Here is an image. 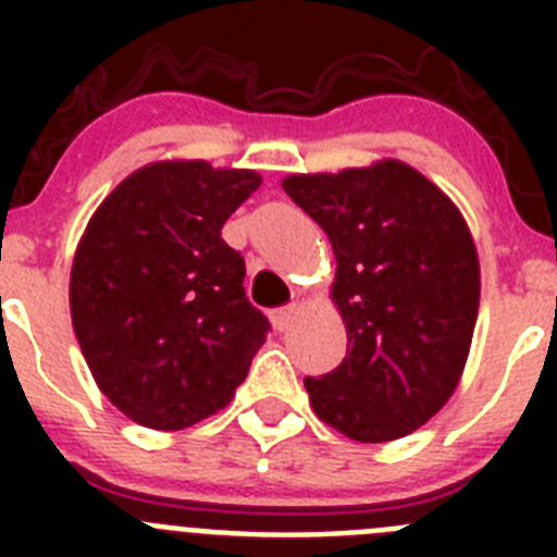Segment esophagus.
<instances>
[{
  "label": "esophagus",
  "mask_w": 557,
  "mask_h": 557,
  "mask_svg": "<svg viewBox=\"0 0 557 557\" xmlns=\"http://www.w3.org/2000/svg\"><path fill=\"white\" fill-rule=\"evenodd\" d=\"M295 314H298V307H295V304H289V307H282V309H275V312H273V326L278 329V332H287V329L293 326Z\"/></svg>",
  "instance_id": "34e87169"
}]
</instances>
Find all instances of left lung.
Here are the masks:
<instances>
[{"label":"left lung","instance_id":"left-lung-1","mask_svg":"<svg viewBox=\"0 0 557 557\" xmlns=\"http://www.w3.org/2000/svg\"><path fill=\"white\" fill-rule=\"evenodd\" d=\"M282 186L332 243V301L348 334L343 362L304 379L312 410L359 444L410 435L449 401L469 359L480 309L469 225L396 159Z\"/></svg>","mask_w":557,"mask_h":557}]
</instances>
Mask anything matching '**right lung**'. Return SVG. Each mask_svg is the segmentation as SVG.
Returning a JSON list of instances; mask_svg holds the SVG:
<instances>
[{
    "mask_svg": "<svg viewBox=\"0 0 557 557\" xmlns=\"http://www.w3.org/2000/svg\"><path fill=\"white\" fill-rule=\"evenodd\" d=\"M259 184L253 170L156 161L88 220L69 278L72 326L97 387L136 424H198L248 376L270 323L220 231Z\"/></svg>",
    "mask_w": 557,
    "mask_h": 557,
    "instance_id": "obj_1",
    "label": "right lung"
}]
</instances>
